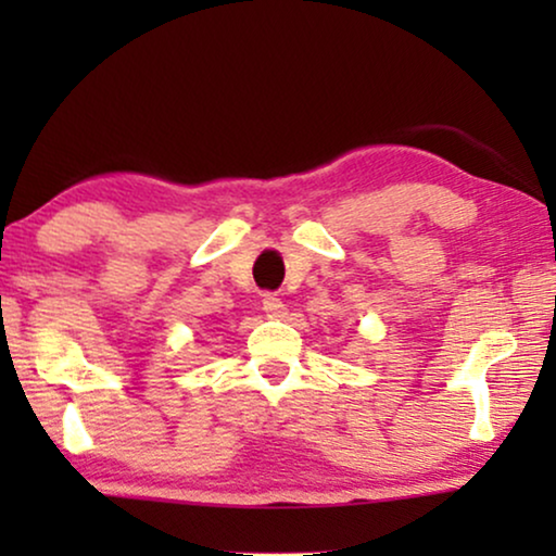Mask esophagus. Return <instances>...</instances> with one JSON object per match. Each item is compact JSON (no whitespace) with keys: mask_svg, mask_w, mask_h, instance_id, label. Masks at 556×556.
I'll list each match as a JSON object with an SVG mask.
<instances>
[{"mask_svg":"<svg viewBox=\"0 0 556 556\" xmlns=\"http://www.w3.org/2000/svg\"><path fill=\"white\" fill-rule=\"evenodd\" d=\"M263 311H265V316H268V318H283L286 316V303H283V299H278L276 293H268L263 299Z\"/></svg>","mask_w":556,"mask_h":556,"instance_id":"1","label":"esophagus"}]
</instances>
